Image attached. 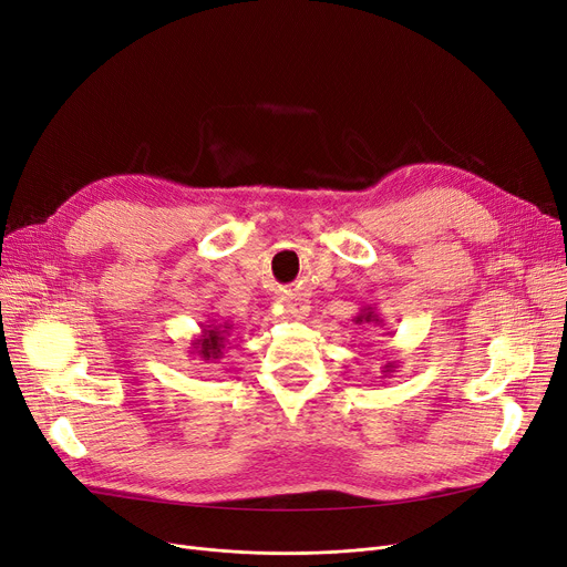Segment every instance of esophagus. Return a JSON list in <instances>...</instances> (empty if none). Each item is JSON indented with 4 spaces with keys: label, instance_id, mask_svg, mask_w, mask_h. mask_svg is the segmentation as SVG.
Instances as JSON below:
<instances>
[{
    "label": "esophagus",
    "instance_id": "esophagus-1",
    "mask_svg": "<svg viewBox=\"0 0 567 567\" xmlns=\"http://www.w3.org/2000/svg\"><path fill=\"white\" fill-rule=\"evenodd\" d=\"M285 306H287V312H291L293 317H303L308 312V306L301 299H287Z\"/></svg>",
    "mask_w": 567,
    "mask_h": 567
}]
</instances>
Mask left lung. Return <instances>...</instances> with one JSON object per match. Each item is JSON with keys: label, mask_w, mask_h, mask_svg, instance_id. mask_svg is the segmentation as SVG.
<instances>
[{"label": "left lung", "mask_w": 567, "mask_h": 567, "mask_svg": "<svg viewBox=\"0 0 567 567\" xmlns=\"http://www.w3.org/2000/svg\"><path fill=\"white\" fill-rule=\"evenodd\" d=\"M354 322L357 324H361V322H373V324H378V327H384V319H382V315L378 312V308H373V306H363L361 308V312L354 317ZM396 363H384L382 365V378H391L393 373H396Z\"/></svg>", "instance_id": "1"}]
</instances>
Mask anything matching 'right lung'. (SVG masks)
Masks as SVG:
<instances>
[{"mask_svg": "<svg viewBox=\"0 0 567 567\" xmlns=\"http://www.w3.org/2000/svg\"><path fill=\"white\" fill-rule=\"evenodd\" d=\"M202 336L192 340V352L189 354H196L202 357L204 361H210V359H219L223 357V350H225V342H227V336L231 331V324H217L215 319H208V324H202Z\"/></svg>", "mask_w": 567, "mask_h": 567, "instance_id": "right-lung-1", "label": "right lung"}]
</instances>
